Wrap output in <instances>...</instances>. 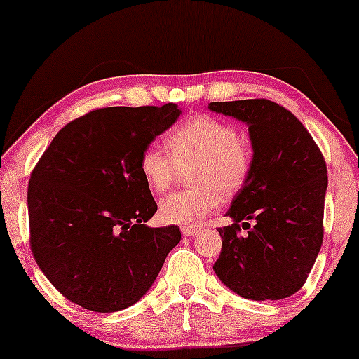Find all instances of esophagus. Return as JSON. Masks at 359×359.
<instances>
[{"mask_svg":"<svg viewBox=\"0 0 359 359\" xmlns=\"http://www.w3.org/2000/svg\"><path fill=\"white\" fill-rule=\"evenodd\" d=\"M180 231H182L184 236H194V234H197L201 231V228H197V226H182V228H180Z\"/></svg>","mask_w":359,"mask_h":359,"instance_id":"esophagus-1","label":"esophagus"}]
</instances>
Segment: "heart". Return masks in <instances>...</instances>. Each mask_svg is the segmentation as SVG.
Returning <instances> with one entry per match:
<instances>
[{
    "label": "heart",
    "mask_w": 359,
    "mask_h": 359,
    "mask_svg": "<svg viewBox=\"0 0 359 359\" xmlns=\"http://www.w3.org/2000/svg\"><path fill=\"white\" fill-rule=\"evenodd\" d=\"M167 150L150 145L142 151L138 170L151 192L167 191L177 167L194 163L187 191L160 201V219L167 224H196L212 212L221 199L236 196L253 170V148L233 123L212 114H196L168 133Z\"/></svg>",
    "instance_id": "heart-1"
}]
</instances>
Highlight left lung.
<instances>
[{"label":"left lung","instance_id":"1","mask_svg":"<svg viewBox=\"0 0 359 359\" xmlns=\"http://www.w3.org/2000/svg\"><path fill=\"white\" fill-rule=\"evenodd\" d=\"M209 109L248 125L255 156L248 184L228 211L233 224L217 228L222 248L212 269L245 299L290 297L306 283L323 245V151L295 114L273 101L211 102Z\"/></svg>","mask_w":359,"mask_h":359}]
</instances>
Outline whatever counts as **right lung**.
<instances>
[{
    "instance_id": "1",
    "label": "right lung",
    "mask_w": 359,
    "mask_h": 359,
    "mask_svg": "<svg viewBox=\"0 0 359 359\" xmlns=\"http://www.w3.org/2000/svg\"><path fill=\"white\" fill-rule=\"evenodd\" d=\"M179 116L174 102L94 109L62 128L32 170V253L77 306L94 312L133 306L180 241L174 224H145L156 203L138 170L142 151Z\"/></svg>"
}]
</instances>
